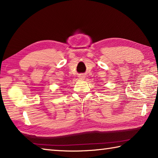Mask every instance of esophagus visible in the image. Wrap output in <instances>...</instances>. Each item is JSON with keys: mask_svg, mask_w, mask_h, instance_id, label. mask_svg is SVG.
Listing matches in <instances>:
<instances>
[{"mask_svg": "<svg viewBox=\"0 0 158 158\" xmlns=\"http://www.w3.org/2000/svg\"><path fill=\"white\" fill-rule=\"evenodd\" d=\"M79 79L81 80H84L85 79V76L84 75V74H81V75L79 76Z\"/></svg>", "mask_w": 158, "mask_h": 158, "instance_id": "esophagus-1", "label": "esophagus"}]
</instances>
